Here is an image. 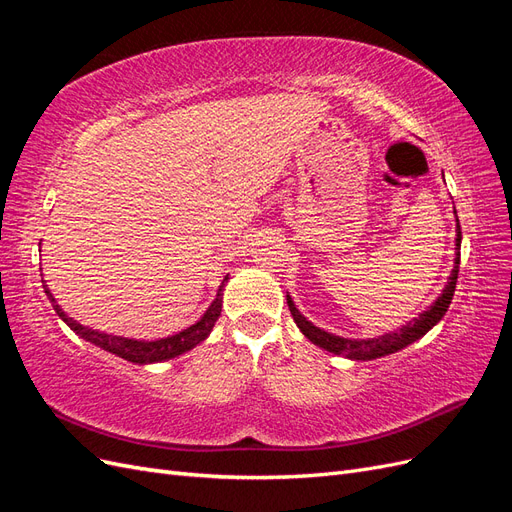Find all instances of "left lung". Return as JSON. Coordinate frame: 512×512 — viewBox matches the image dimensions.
Wrapping results in <instances>:
<instances>
[{"label": "left lung", "mask_w": 512, "mask_h": 512, "mask_svg": "<svg viewBox=\"0 0 512 512\" xmlns=\"http://www.w3.org/2000/svg\"><path fill=\"white\" fill-rule=\"evenodd\" d=\"M457 213V211H455ZM459 250H461V228H459V220H457V239H455V265L451 275H448V282L442 290L440 297L433 301L423 314H418V318H412L404 327L397 331H389L378 337H367V339H350V337H339L335 333L324 331L316 324L309 322L299 309L294 305L290 294H286V301L290 307V314L297 322V327L301 329V333L309 339V342L316 344L318 348L333 352V354H344L346 359L352 361H371V359H380V356L399 352L401 348L410 346L416 339H421L427 331H431L436 324L444 318L448 305L453 301L455 294V286H457V273H459Z\"/></svg>", "instance_id": "8db88e82"}]
</instances>
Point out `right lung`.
Returning <instances> with one entry per match:
<instances>
[{
	"instance_id": "add662e5",
	"label": "right lung",
	"mask_w": 512,
	"mask_h": 512,
	"mask_svg": "<svg viewBox=\"0 0 512 512\" xmlns=\"http://www.w3.org/2000/svg\"><path fill=\"white\" fill-rule=\"evenodd\" d=\"M226 282H228V275L224 277V282L218 288V294H215V299L211 301V305L207 307V312L200 316L194 324H190L188 329H183L175 335L162 337V339H151V342H147V339L121 337V335H111V333L85 327V324L70 318L64 312V309L57 305L55 297L51 294L49 286L44 284V280H42V286H44L46 297H49V301L53 303V309L57 312V316L64 320L76 335L83 337L85 342L94 344V346H98L106 352H111L115 356H121L123 361H130V363H136V365H151V363H162V361L175 359V356H179L183 352H190L192 348H196L198 344L205 342L209 333L213 331L215 322H218V318L222 314V299H224Z\"/></svg>"
}]
</instances>
